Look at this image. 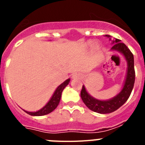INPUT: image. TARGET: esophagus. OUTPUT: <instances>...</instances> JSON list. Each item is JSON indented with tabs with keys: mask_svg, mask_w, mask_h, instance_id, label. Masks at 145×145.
Listing matches in <instances>:
<instances>
[{
	"mask_svg": "<svg viewBox=\"0 0 145 145\" xmlns=\"http://www.w3.org/2000/svg\"><path fill=\"white\" fill-rule=\"evenodd\" d=\"M72 79H80L81 78V75H80V73H74L73 75H72Z\"/></svg>",
	"mask_w": 145,
	"mask_h": 145,
	"instance_id": "obj_1",
	"label": "esophagus"
}]
</instances>
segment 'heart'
<instances>
[{"label": "heart", "instance_id": "1", "mask_svg": "<svg viewBox=\"0 0 145 145\" xmlns=\"http://www.w3.org/2000/svg\"><path fill=\"white\" fill-rule=\"evenodd\" d=\"M92 46V50L93 52H98L99 50L101 49L102 46H101V44L98 42H95L93 43V41L91 40H88L86 43H85V47L86 48H90V47Z\"/></svg>", "mask_w": 145, "mask_h": 145}]
</instances>
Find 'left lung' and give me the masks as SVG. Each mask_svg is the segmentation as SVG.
Returning a JSON list of instances; mask_svg holds the SVG:
<instances>
[{"mask_svg": "<svg viewBox=\"0 0 145 145\" xmlns=\"http://www.w3.org/2000/svg\"><path fill=\"white\" fill-rule=\"evenodd\" d=\"M105 36L110 38V35H106ZM110 40H111L110 38ZM112 44H113V46L111 49L116 50L122 54L127 61V72L122 90L116 97L108 100H99L93 98L87 92L84 86H83L80 92L82 100L87 107L93 112L101 114L110 113L117 110L119 107H121L130 97L135 81V70L133 54L124 43H121L120 40L116 38L114 40H112Z\"/></svg>", "mask_w": 145, "mask_h": 145, "instance_id": "1", "label": "left lung"}]
</instances>
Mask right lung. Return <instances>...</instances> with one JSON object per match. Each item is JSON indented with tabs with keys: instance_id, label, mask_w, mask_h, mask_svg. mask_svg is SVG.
Returning <instances> with one entry per match:
<instances>
[{
	"instance_id": "right-lung-1",
	"label": "right lung",
	"mask_w": 145,
	"mask_h": 145,
	"mask_svg": "<svg viewBox=\"0 0 145 145\" xmlns=\"http://www.w3.org/2000/svg\"><path fill=\"white\" fill-rule=\"evenodd\" d=\"M70 80V78L67 79L65 82H63L61 85H59L57 87V89L55 90L53 96L52 97V98L50 99V100L48 101V103L43 108H41L39 110L36 111V112H28V111L26 110L24 111L25 112H27V114H29V115H30V116H45V115H47V114L50 113V112H52L58 106L59 103L60 102V99H61V93L63 91L64 88L69 84Z\"/></svg>"
}]
</instances>
